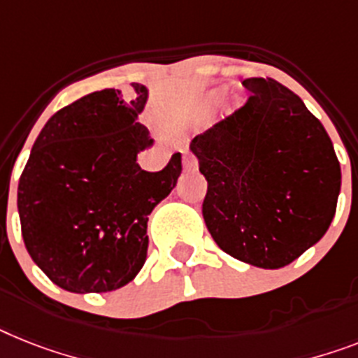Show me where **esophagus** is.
I'll use <instances>...</instances> for the list:
<instances>
[{
    "instance_id": "obj_1",
    "label": "esophagus",
    "mask_w": 358,
    "mask_h": 358,
    "mask_svg": "<svg viewBox=\"0 0 358 358\" xmlns=\"http://www.w3.org/2000/svg\"><path fill=\"white\" fill-rule=\"evenodd\" d=\"M182 168H185V170H188V172H190V170H196L197 168L196 157H194V155H190V153H188V155H185V157H182Z\"/></svg>"
}]
</instances>
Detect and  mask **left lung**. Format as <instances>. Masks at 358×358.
<instances>
[{
    "instance_id": "1",
    "label": "left lung",
    "mask_w": 358,
    "mask_h": 358,
    "mask_svg": "<svg viewBox=\"0 0 358 358\" xmlns=\"http://www.w3.org/2000/svg\"><path fill=\"white\" fill-rule=\"evenodd\" d=\"M190 143L208 182L203 217L221 250L280 268L320 241L336 212L341 162L320 120L273 78Z\"/></svg>"
}]
</instances>
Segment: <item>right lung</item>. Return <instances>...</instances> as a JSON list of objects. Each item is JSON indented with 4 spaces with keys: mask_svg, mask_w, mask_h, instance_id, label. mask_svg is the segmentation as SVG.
<instances>
[{
    "mask_svg": "<svg viewBox=\"0 0 358 358\" xmlns=\"http://www.w3.org/2000/svg\"><path fill=\"white\" fill-rule=\"evenodd\" d=\"M119 90L85 94L40 131L17 185L22 236L34 264L69 292L124 287L143 268L148 215L176 188L181 153L161 172L137 164L153 144L137 122L148 100Z\"/></svg>",
    "mask_w": 358,
    "mask_h": 358,
    "instance_id": "obj_1",
    "label": "right lung"
}]
</instances>
